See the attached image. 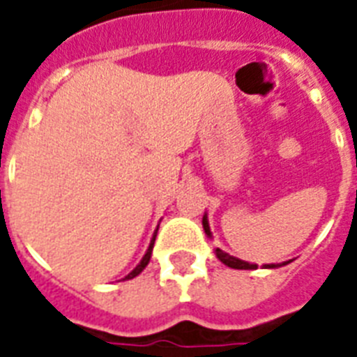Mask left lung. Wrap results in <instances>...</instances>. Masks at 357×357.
<instances>
[{
    "mask_svg": "<svg viewBox=\"0 0 357 357\" xmlns=\"http://www.w3.org/2000/svg\"><path fill=\"white\" fill-rule=\"evenodd\" d=\"M203 229H205V234L208 236V238H212V232H211V227H208V220H206V214L203 215ZM215 256H218V259H220L221 263H225L227 266H230V268H238V271H254L257 265H252V263L248 261H243V259H238V257L230 256V254L223 252L221 248H215ZM287 265L285 263H281V265H265V268H275V266H283Z\"/></svg>",
    "mask_w": 357,
    "mask_h": 357,
    "instance_id": "8db88e82",
    "label": "left lung"
}]
</instances>
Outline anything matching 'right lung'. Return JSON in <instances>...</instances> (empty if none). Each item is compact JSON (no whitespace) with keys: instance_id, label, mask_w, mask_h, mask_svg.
Returning <instances> with one entry per match:
<instances>
[{"instance_id":"1","label":"right lung","mask_w":357,"mask_h":357,"mask_svg":"<svg viewBox=\"0 0 357 357\" xmlns=\"http://www.w3.org/2000/svg\"><path fill=\"white\" fill-rule=\"evenodd\" d=\"M155 234H158V230H155V232H154V236H152V239H151V245H149V248H146V252H145V256H143V259H142V261L137 263V266H136V268H134V271L130 272V274H128V275H125V278H123V280H132V278H136L137 274H142V271H143V268H145V266L149 265V261H151V256H152V248H154Z\"/></svg>"}]
</instances>
